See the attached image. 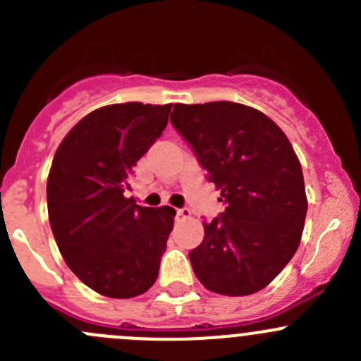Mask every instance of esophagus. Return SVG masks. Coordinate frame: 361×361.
Here are the masks:
<instances>
[{"label":"esophagus","mask_w":361,"mask_h":361,"mask_svg":"<svg viewBox=\"0 0 361 361\" xmlns=\"http://www.w3.org/2000/svg\"><path fill=\"white\" fill-rule=\"evenodd\" d=\"M176 214L181 218H188L192 214V211L188 207H181V209H176Z\"/></svg>","instance_id":"1"}]
</instances>
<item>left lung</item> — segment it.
I'll return each mask as SVG.
<instances>
[{
	"label": "left lung",
	"instance_id": "8db88e82",
	"mask_svg": "<svg viewBox=\"0 0 361 361\" xmlns=\"http://www.w3.org/2000/svg\"><path fill=\"white\" fill-rule=\"evenodd\" d=\"M171 122L225 201L190 251L195 276L214 293L260 292L292 260L304 231L307 197L292 143L267 115L231 101L178 103Z\"/></svg>",
	"mask_w": 361,
	"mask_h": 361
}]
</instances>
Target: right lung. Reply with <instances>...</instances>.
<instances>
[{
	"label": "right lung",
	"mask_w": 361,
	"mask_h": 361,
	"mask_svg": "<svg viewBox=\"0 0 361 361\" xmlns=\"http://www.w3.org/2000/svg\"><path fill=\"white\" fill-rule=\"evenodd\" d=\"M173 104L97 108L64 136L47 180L54 238L76 278L111 298L145 293L174 225L169 206L126 197L136 162L166 129Z\"/></svg>",
	"instance_id": "right-lung-1"
}]
</instances>
